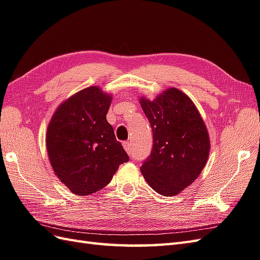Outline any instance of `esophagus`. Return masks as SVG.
Wrapping results in <instances>:
<instances>
[{
  "label": "esophagus",
  "instance_id": "1",
  "mask_svg": "<svg viewBox=\"0 0 260 260\" xmlns=\"http://www.w3.org/2000/svg\"><path fill=\"white\" fill-rule=\"evenodd\" d=\"M123 147H124L125 151L127 152L128 155H131V154H132L133 148H132V144H131V142H125V143L123 144Z\"/></svg>",
  "mask_w": 260,
  "mask_h": 260
}]
</instances>
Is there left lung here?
Listing matches in <instances>:
<instances>
[{"instance_id": "8db88e82", "label": "left lung", "mask_w": 260, "mask_h": 260, "mask_svg": "<svg viewBox=\"0 0 260 260\" xmlns=\"http://www.w3.org/2000/svg\"><path fill=\"white\" fill-rule=\"evenodd\" d=\"M152 129V150L141 167L145 180L159 194L172 197L193 182L210 155V137L192 100L169 88L155 100L139 99Z\"/></svg>"}]
</instances>
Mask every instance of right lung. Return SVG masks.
<instances>
[{
  "mask_svg": "<svg viewBox=\"0 0 260 260\" xmlns=\"http://www.w3.org/2000/svg\"><path fill=\"white\" fill-rule=\"evenodd\" d=\"M112 95L92 85L67 99L52 115L46 147L55 175L72 193L89 196L109 184L128 156L106 121Z\"/></svg>",
  "mask_w": 260,
  "mask_h": 260,
  "instance_id": "1",
  "label": "right lung"
}]
</instances>
